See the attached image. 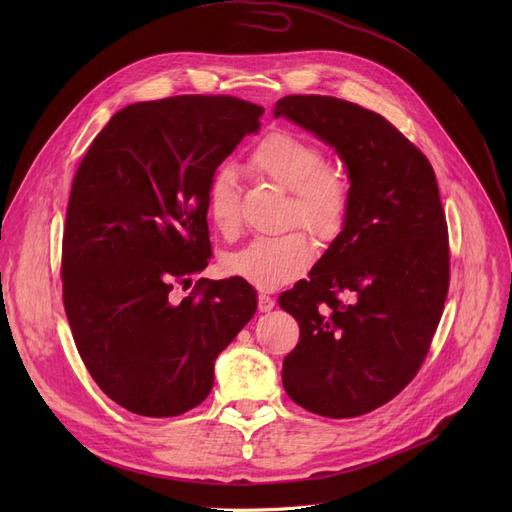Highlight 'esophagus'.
<instances>
[{
	"instance_id": "1",
	"label": "esophagus",
	"mask_w": 512,
	"mask_h": 512,
	"mask_svg": "<svg viewBox=\"0 0 512 512\" xmlns=\"http://www.w3.org/2000/svg\"><path fill=\"white\" fill-rule=\"evenodd\" d=\"M257 303H259V311H261V313L272 311V309H274V305H276V301L270 297V294H259Z\"/></svg>"
}]
</instances>
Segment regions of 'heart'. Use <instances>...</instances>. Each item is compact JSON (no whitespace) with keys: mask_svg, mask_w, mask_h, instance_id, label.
Segmentation results:
<instances>
[{"mask_svg":"<svg viewBox=\"0 0 512 512\" xmlns=\"http://www.w3.org/2000/svg\"><path fill=\"white\" fill-rule=\"evenodd\" d=\"M249 166L290 191L286 218L299 222L319 240H334L351 211V182L342 170L326 164V153L313 141L288 130L267 132L251 149ZM207 213L224 236L240 226L238 176L232 166L215 170L205 191ZM315 259L311 240L301 230L257 236L226 259V270L255 284L276 288L299 278Z\"/></svg>","mask_w":512,"mask_h":512,"instance_id":"heart-1","label":"heart"}]
</instances>
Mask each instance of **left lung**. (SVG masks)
I'll use <instances>...</instances> for the list:
<instances>
[{
  "label": "left lung",
  "mask_w": 512,
  "mask_h": 512,
  "mask_svg": "<svg viewBox=\"0 0 512 512\" xmlns=\"http://www.w3.org/2000/svg\"><path fill=\"white\" fill-rule=\"evenodd\" d=\"M334 147L351 182L342 232L309 280L280 294L301 338L282 384L299 407L332 419L386 405L419 371L448 294V228L432 164L386 118L324 95L274 107Z\"/></svg>",
  "instance_id": "1"
}]
</instances>
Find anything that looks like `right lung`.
Wrapping results in <instances>:
<instances>
[{"label": "right lung", "mask_w": 512, "mask_h": 512, "mask_svg": "<svg viewBox=\"0 0 512 512\" xmlns=\"http://www.w3.org/2000/svg\"><path fill=\"white\" fill-rule=\"evenodd\" d=\"M263 107L228 95L132 103L97 134L72 182L64 307L97 386L143 417H176L213 388V363L257 311L242 278L195 284L211 257L205 191Z\"/></svg>", "instance_id": "add662e5"}]
</instances>
